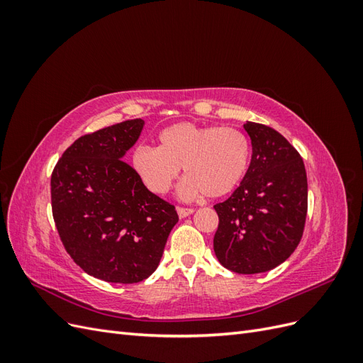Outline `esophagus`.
I'll return each instance as SVG.
<instances>
[{"label": "esophagus", "instance_id": "esophagus-1", "mask_svg": "<svg viewBox=\"0 0 363 363\" xmlns=\"http://www.w3.org/2000/svg\"><path fill=\"white\" fill-rule=\"evenodd\" d=\"M177 213H179L180 218H186V216H189V215L194 213V208H191V207H177Z\"/></svg>", "mask_w": 363, "mask_h": 363}]
</instances>
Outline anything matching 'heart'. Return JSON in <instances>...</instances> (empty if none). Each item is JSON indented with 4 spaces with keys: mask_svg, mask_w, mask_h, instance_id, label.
<instances>
[{
    "mask_svg": "<svg viewBox=\"0 0 363 363\" xmlns=\"http://www.w3.org/2000/svg\"><path fill=\"white\" fill-rule=\"evenodd\" d=\"M159 147L140 145L131 152V168L145 188L156 195L168 194L180 175L183 200L203 195L211 199L233 192L244 180L251 159L248 138L235 127L177 123L163 128Z\"/></svg>",
    "mask_w": 363,
    "mask_h": 363,
    "instance_id": "obj_1",
    "label": "heart"
}]
</instances>
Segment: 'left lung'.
<instances>
[{"label": "left lung", "instance_id": "8db88e82", "mask_svg": "<svg viewBox=\"0 0 363 363\" xmlns=\"http://www.w3.org/2000/svg\"><path fill=\"white\" fill-rule=\"evenodd\" d=\"M252 156L239 188L215 204L213 250L238 274L279 267L300 244L307 213V175L301 156L274 128L247 123Z\"/></svg>", "mask_w": 363, "mask_h": 363}]
</instances>
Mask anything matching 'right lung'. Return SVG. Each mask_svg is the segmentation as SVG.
Wrapping results in <instances>:
<instances>
[{
	"label": "right lung",
	"instance_id": "obj_1",
	"mask_svg": "<svg viewBox=\"0 0 363 363\" xmlns=\"http://www.w3.org/2000/svg\"><path fill=\"white\" fill-rule=\"evenodd\" d=\"M142 119L77 139L51 175V206L65 250L84 272L111 283H138L156 271L179 215L150 192L124 162Z\"/></svg>",
	"mask_w": 363,
	"mask_h": 363
}]
</instances>
